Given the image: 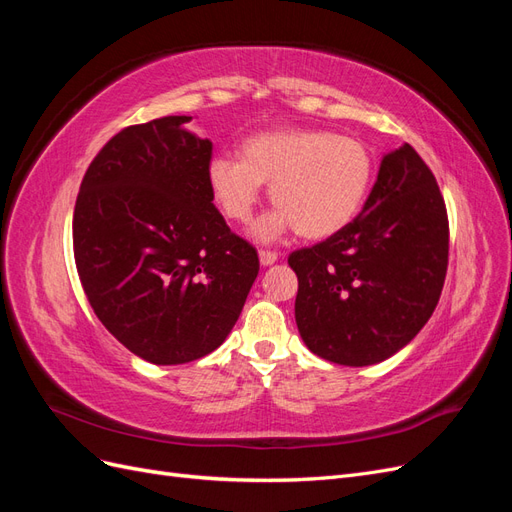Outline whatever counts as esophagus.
<instances>
[{
    "mask_svg": "<svg viewBox=\"0 0 512 512\" xmlns=\"http://www.w3.org/2000/svg\"><path fill=\"white\" fill-rule=\"evenodd\" d=\"M258 260H260L262 267H271L273 262L277 260V254L271 252V250H260V252H258Z\"/></svg>",
    "mask_w": 512,
    "mask_h": 512,
    "instance_id": "34e87169",
    "label": "esophagus"
}]
</instances>
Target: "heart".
Returning a JSON list of instances; mask_svg holds the SVG:
<instances>
[{
    "mask_svg": "<svg viewBox=\"0 0 512 512\" xmlns=\"http://www.w3.org/2000/svg\"><path fill=\"white\" fill-rule=\"evenodd\" d=\"M209 188L232 222H247L269 183L275 205L254 226L260 241H273L297 228L309 241L329 239L359 215L374 156L365 143L324 128H280L247 136L239 160L209 162Z\"/></svg>",
    "mask_w": 512,
    "mask_h": 512,
    "instance_id": "heart-1",
    "label": "heart"
}]
</instances>
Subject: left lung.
Masks as SVG:
<instances>
[{
	"label": "left lung",
	"instance_id": "8db88e82",
	"mask_svg": "<svg viewBox=\"0 0 512 512\" xmlns=\"http://www.w3.org/2000/svg\"><path fill=\"white\" fill-rule=\"evenodd\" d=\"M305 346L365 367L408 346L438 305L448 218L436 177L404 143L384 153L363 211L337 235L288 256Z\"/></svg>",
	"mask_w": 512,
	"mask_h": 512
}]
</instances>
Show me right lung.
<instances>
[{
  "label": "right lung",
  "mask_w": 512,
  "mask_h": 512,
  "mask_svg": "<svg viewBox=\"0 0 512 512\" xmlns=\"http://www.w3.org/2000/svg\"><path fill=\"white\" fill-rule=\"evenodd\" d=\"M170 115L130 126L89 164L74 207V260L96 316L153 365L218 346L258 275L209 188L211 141Z\"/></svg>",
  "instance_id": "1"
}]
</instances>
